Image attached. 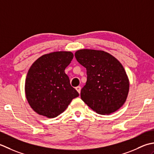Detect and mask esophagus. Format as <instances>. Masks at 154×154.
Segmentation results:
<instances>
[{"instance_id": "obj_1", "label": "esophagus", "mask_w": 154, "mask_h": 154, "mask_svg": "<svg viewBox=\"0 0 154 154\" xmlns=\"http://www.w3.org/2000/svg\"><path fill=\"white\" fill-rule=\"evenodd\" d=\"M76 90L78 91V93H80V90H81V87L80 86H77L76 87Z\"/></svg>"}]
</instances>
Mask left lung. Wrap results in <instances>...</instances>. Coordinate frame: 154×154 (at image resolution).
Returning <instances> with one entry per match:
<instances>
[{
  "instance_id": "left-lung-1",
  "label": "left lung",
  "mask_w": 154,
  "mask_h": 154,
  "mask_svg": "<svg viewBox=\"0 0 154 154\" xmlns=\"http://www.w3.org/2000/svg\"><path fill=\"white\" fill-rule=\"evenodd\" d=\"M75 57L86 68L87 81L81 90V99L102 115L121 108L126 100L130 84L120 62L109 53L96 50H79Z\"/></svg>"
}]
</instances>
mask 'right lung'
I'll return each mask as SVG.
<instances>
[{
	"instance_id": "1",
	"label": "right lung",
	"mask_w": 154,
	"mask_h": 154,
	"mask_svg": "<svg viewBox=\"0 0 154 154\" xmlns=\"http://www.w3.org/2000/svg\"><path fill=\"white\" fill-rule=\"evenodd\" d=\"M73 57L71 52H54L42 56L31 66L25 93L31 108L38 114L58 116L79 96L64 72Z\"/></svg>"
}]
</instances>
